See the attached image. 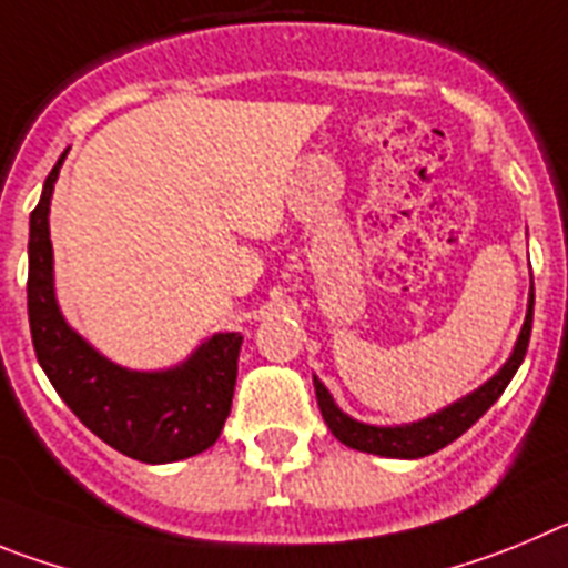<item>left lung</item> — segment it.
<instances>
[{"label": "left lung", "instance_id": "left-lung-1", "mask_svg": "<svg viewBox=\"0 0 568 568\" xmlns=\"http://www.w3.org/2000/svg\"><path fill=\"white\" fill-rule=\"evenodd\" d=\"M532 308H535V291H529V305H526V320L524 328H520L518 342L513 347V356L504 362L493 379L484 382L478 390L467 393L464 398L453 402L444 410L433 413V416L422 418V422L413 424H396V427H376V424H365L351 418L347 413H342L336 407L334 396L328 393V387L322 385L314 376V390L316 402H320V410L328 430L339 438L345 447H354L359 453H373V456L385 458H424L436 453V449L447 447L449 442H456L462 433H467L489 407L498 402V396L507 390V385L513 382L515 371L520 367L526 356V347H529V334H532Z\"/></svg>", "mask_w": 568, "mask_h": 568}]
</instances>
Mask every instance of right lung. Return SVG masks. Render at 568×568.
I'll list each match as a JSON object with an SVG mask.
<instances>
[{
	"mask_svg": "<svg viewBox=\"0 0 568 568\" xmlns=\"http://www.w3.org/2000/svg\"><path fill=\"white\" fill-rule=\"evenodd\" d=\"M59 158L30 212L28 316L36 359L87 430L124 456L170 464L197 456L221 436L232 410L243 336L214 334L166 371H130L101 356L61 316L53 288L50 197Z\"/></svg>",
	"mask_w": 568,
	"mask_h": 568,
	"instance_id": "obj_1",
	"label": "right lung"
}]
</instances>
